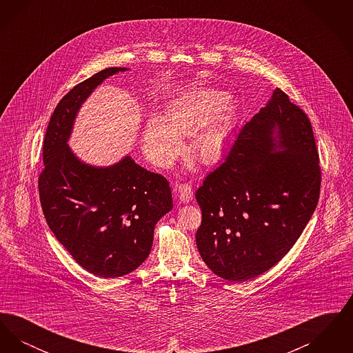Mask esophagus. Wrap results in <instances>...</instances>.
Listing matches in <instances>:
<instances>
[{
	"label": "esophagus",
	"instance_id": "34e87169",
	"mask_svg": "<svg viewBox=\"0 0 353 353\" xmlns=\"http://www.w3.org/2000/svg\"><path fill=\"white\" fill-rule=\"evenodd\" d=\"M177 197L179 200L184 203L192 201L193 199V188L192 185L181 184L177 188Z\"/></svg>",
	"mask_w": 353,
	"mask_h": 353
}]
</instances>
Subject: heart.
Here are the masks:
<instances>
[{
  "mask_svg": "<svg viewBox=\"0 0 353 353\" xmlns=\"http://www.w3.org/2000/svg\"><path fill=\"white\" fill-rule=\"evenodd\" d=\"M230 104L228 92L203 87L185 92L170 101L164 118L153 115L143 131V148L159 167H168L183 150L180 136L193 134L192 157L202 165H214L222 160L230 134V118L222 112Z\"/></svg>",
  "mask_w": 353,
  "mask_h": 353,
  "instance_id": "heart-1",
  "label": "heart"
}]
</instances>
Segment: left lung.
I'll return each mask as SVG.
<instances>
[{"label": "left lung", "mask_w": 353, "mask_h": 353, "mask_svg": "<svg viewBox=\"0 0 353 353\" xmlns=\"http://www.w3.org/2000/svg\"><path fill=\"white\" fill-rule=\"evenodd\" d=\"M320 180L311 123L276 88L196 192L202 212L196 243L203 262L232 282L275 266L312 217Z\"/></svg>", "instance_id": "8db88e82"}]
</instances>
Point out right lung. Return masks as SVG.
<instances>
[{"label": "right lung", "instance_id": "add662e5", "mask_svg": "<svg viewBox=\"0 0 353 353\" xmlns=\"http://www.w3.org/2000/svg\"><path fill=\"white\" fill-rule=\"evenodd\" d=\"M128 70H101L58 103L45 136V169L38 179L51 232L78 265L101 278L137 269L151 252L157 221L173 208L167 179L140 167L130 154L99 167L79 159L68 145L84 101L107 78Z\"/></svg>", "mask_w": 353, "mask_h": 353}]
</instances>
